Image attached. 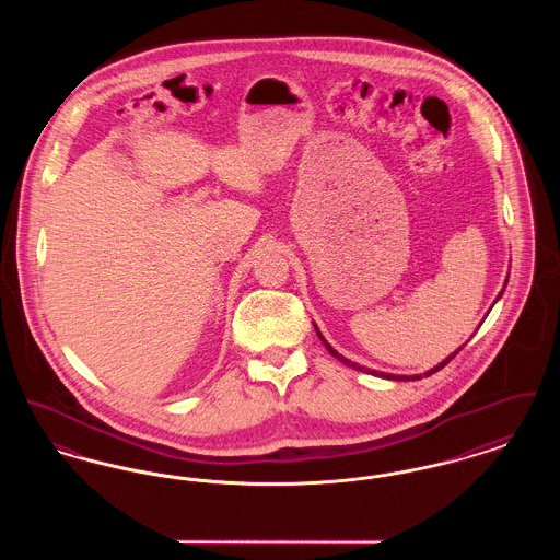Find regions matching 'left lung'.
<instances>
[{
  "label": "left lung",
  "mask_w": 560,
  "mask_h": 560,
  "mask_svg": "<svg viewBox=\"0 0 560 560\" xmlns=\"http://www.w3.org/2000/svg\"><path fill=\"white\" fill-rule=\"evenodd\" d=\"M502 293H504V290H502V292H500V295H502ZM500 295H498V298H500ZM317 336H319L320 342H323V345H325V348H327V350H329V352H331V354H334V357H336V359H338V361H342V363H345V365H348V368H352V370H359V372L372 373V375H380V377H386V380H399V382H409V380H420V377H422V375H420V373H418V375H393V373L372 372V370H365V368H361V365H357V363H354V361H348L347 357H342V354H340V352H338V350H336V348L331 347V345H329V342H327V340H325V338H323V336H320L319 329H317ZM457 350H459V348H457ZM457 350H455V352H453V354H450V357H447V359H445V361H441V363H439V365H436V368H432V370H428V372L424 373V375H432V373L439 372V370H443V368H445V365H447V363H450V361H452L453 357H455V354H457Z\"/></svg>",
  "instance_id": "left-lung-1"
}]
</instances>
